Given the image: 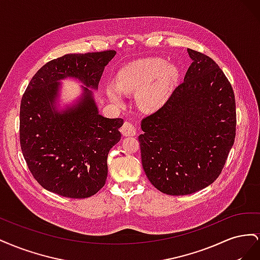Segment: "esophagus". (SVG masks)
<instances>
[{
    "instance_id": "obj_1",
    "label": "esophagus",
    "mask_w": 260,
    "mask_h": 260,
    "mask_svg": "<svg viewBox=\"0 0 260 260\" xmlns=\"http://www.w3.org/2000/svg\"><path fill=\"white\" fill-rule=\"evenodd\" d=\"M121 133L125 137H132V136H136L137 129L135 125H133V123H131L129 121H125L121 127Z\"/></svg>"
}]
</instances>
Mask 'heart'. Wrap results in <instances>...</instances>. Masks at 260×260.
<instances>
[{"label":"heart","mask_w":260,"mask_h":260,"mask_svg":"<svg viewBox=\"0 0 260 260\" xmlns=\"http://www.w3.org/2000/svg\"><path fill=\"white\" fill-rule=\"evenodd\" d=\"M177 77L175 66L166 64L161 58H143L123 66L116 77L117 88L124 93L136 92L137 103L145 112H154L168 99ZM108 96L121 104L119 92L108 88Z\"/></svg>","instance_id":"obj_1"}]
</instances>
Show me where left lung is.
<instances>
[{
    "mask_svg": "<svg viewBox=\"0 0 260 260\" xmlns=\"http://www.w3.org/2000/svg\"><path fill=\"white\" fill-rule=\"evenodd\" d=\"M192 62L158 111L144 117L139 136L146 177L160 192L187 195L220 176L234 143L232 85L207 55L187 49Z\"/></svg>",
    "mask_w": 260,
    "mask_h": 260,
    "instance_id": "left-lung-1",
    "label": "left lung"
}]
</instances>
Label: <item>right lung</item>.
I'll return each mask as SVG.
<instances>
[{
  "label": "right lung",
  "mask_w": 260,
  "mask_h": 260,
  "mask_svg": "<svg viewBox=\"0 0 260 260\" xmlns=\"http://www.w3.org/2000/svg\"><path fill=\"white\" fill-rule=\"evenodd\" d=\"M114 50L66 54L38 70L23 93L19 113L20 147L31 175L45 190L86 199L104 186L108 152L121 139L122 118L99 114L92 98ZM79 79L87 86L81 102L54 111L58 80Z\"/></svg>",
  "instance_id": "right-lung-1"
}]
</instances>
